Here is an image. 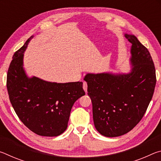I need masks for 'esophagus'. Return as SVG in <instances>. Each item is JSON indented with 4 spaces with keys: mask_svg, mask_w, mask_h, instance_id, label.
Returning <instances> with one entry per match:
<instances>
[{
    "mask_svg": "<svg viewBox=\"0 0 161 161\" xmlns=\"http://www.w3.org/2000/svg\"><path fill=\"white\" fill-rule=\"evenodd\" d=\"M83 89H84V92L86 93L87 92V84H86V82H85V81H84L83 82Z\"/></svg>",
    "mask_w": 161,
    "mask_h": 161,
    "instance_id": "obj_1",
    "label": "esophagus"
}]
</instances>
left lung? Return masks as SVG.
<instances>
[{
  "label": "left lung",
  "instance_id": "1",
  "mask_svg": "<svg viewBox=\"0 0 161 161\" xmlns=\"http://www.w3.org/2000/svg\"><path fill=\"white\" fill-rule=\"evenodd\" d=\"M125 36L132 44L131 72L88 74L84 77L92 102L94 126L107 137L126 134L139 123L156 84V69L148 49L134 35Z\"/></svg>",
  "mask_w": 161,
  "mask_h": 161
}]
</instances>
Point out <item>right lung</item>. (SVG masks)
Wrapping results in <instances>:
<instances>
[{"instance_id": "right-lung-1", "label": "right lung", "mask_w": 161, "mask_h": 161, "mask_svg": "<svg viewBox=\"0 0 161 161\" xmlns=\"http://www.w3.org/2000/svg\"><path fill=\"white\" fill-rule=\"evenodd\" d=\"M31 37L13 54L7 73L9 99L26 127L42 136H58L67 128L73 104L85 95L81 81L54 83L27 77L23 53Z\"/></svg>"}]
</instances>
